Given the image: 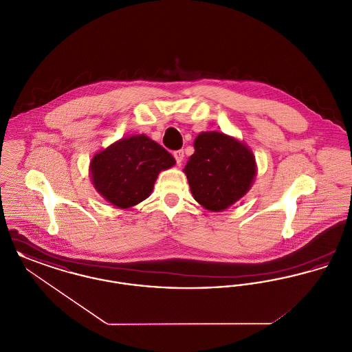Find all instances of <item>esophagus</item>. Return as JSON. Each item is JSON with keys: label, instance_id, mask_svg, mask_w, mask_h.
Masks as SVG:
<instances>
[{"label": "esophagus", "instance_id": "34e87169", "mask_svg": "<svg viewBox=\"0 0 352 352\" xmlns=\"http://www.w3.org/2000/svg\"><path fill=\"white\" fill-rule=\"evenodd\" d=\"M174 157H175V161H177V164H178V165H181V164H182V161H184V151H174Z\"/></svg>", "mask_w": 352, "mask_h": 352}]
</instances>
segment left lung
Masks as SVG:
<instances>
[{
  "instance_id": "obj_1",
  "label": "left lung",
  "mask_w": 352,
  "mask_h": 352,
  "mask_svg": "<svg viewBox=\"0 0 352 352\" xmlns=\"http://www.w3.org/2000/svg\"><path fill=\"white\" fill-rule=\"evenodd\" d=\"M184 173L194 199L210 211H221L247 194L256 175L252 151L219 132L201 133Z\"/></svg>"
}]
</instances>
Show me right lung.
<instances>
[{"instance_id": "1", "label": "right lung", "mask_w": 352, "mask_h": 352, "mask_svg": "<svg viewBox=\"0 0 352 352\" xmlns=\"http://www.w3.org/2000/svg\"><path fill=\"white\" fill-rule=\"evenodd\" d=\"M174 164V157L165 148L145 134H137L98 153L89 170L102 198L128 208L146 199L158 173Z\"/></svg>"}]
</instances>
